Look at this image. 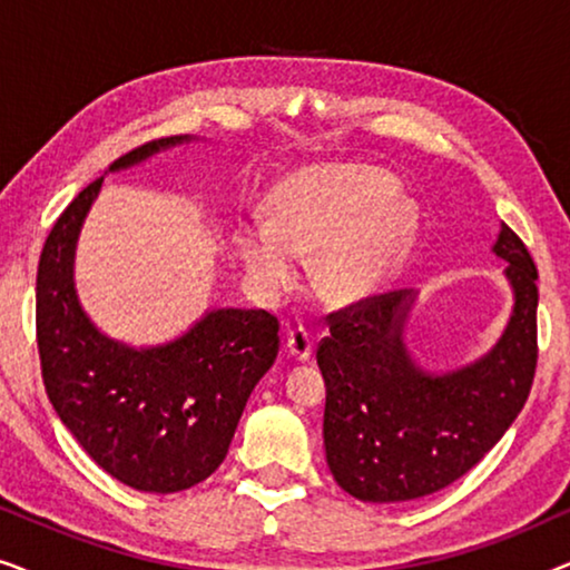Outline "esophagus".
<instances>
[{
  "label": "esophagus",
  "mask_w": 570,
  "mask_h": 570,
  "mask_svg": "<svg viewBox=\"0 0 570 570\" xmlns=\"http://www.w3.org/2000/svg\"><path fill=\"white\" fill-rule=\"evenodd\" d=\"M287 353H291L293 361L298 363H306L311 353H314V340H311V334L303 330V326H295V330L287 332Z\"/></svg>",
  "instance_id": "34e87169"
}]
</instances>
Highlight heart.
<instances>
[{
	"instance_id": "obj_1",
	"label": "heart",
	"mask_w": 570,
	"mask_h": 570,
	"mask_svg": "<svg viewBox=\"0 0 570 570\" xmlns=\"http://www.w3.org/2000/svg\"><path fill=\"white\" fill-rule=\"evenodd\" d=\"M269 223L236 230V252L254 291L277 301L314 256V287L334 306L379 293L410 252L420 205L386 170L316 166L279 181L267 197Z\"/></svg>"
}]
</instances>
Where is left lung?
<instances>
[{
	"label": "left lung",
	"instance_id": "left-lung-1",
	"mask_svg": "<svg viewBox=\"0 0 570 570\" xmlns=\"http://www.w3.org/2000/svg\"><path fill=\"white\" fill-rule=\"evenodd\" d=\"M493 254L505 262L513 308L501 340L462 368L431 373L412 361L404 324L415 291L330 314V337L316 350L326 384V464L357 501L439 493L470 472L524 407L537 368V267L505 223Z\"/></svg>",
	"mask_w": 570,
	"mask_h": 570
}]
</instances>
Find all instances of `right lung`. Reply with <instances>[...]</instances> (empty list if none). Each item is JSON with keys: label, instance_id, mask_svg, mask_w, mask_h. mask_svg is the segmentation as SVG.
<instances>
[{"label": "right lung", "instance_id": "add662e5", "mask_svg": "<svg viewBox=\"0 0 570 570\" xmlns=\"http://www.w3.org/2000/svg\"><path fill=\"white\" fill-rule=\"evenodd\" d=\"M191 139H155L108 174ZM100 184L104 176L59 215L38 262L46 394L100 470L142 493H178L223 464L248 396L275 363L279 324L264 308H213L166 345L131 347L100 332L75 291L77 238Z\"/></svg>", "mask_w": 570, "mask_h": 570}]
</instances>
